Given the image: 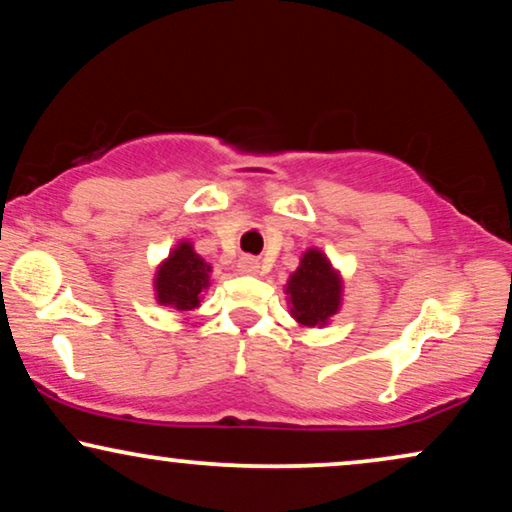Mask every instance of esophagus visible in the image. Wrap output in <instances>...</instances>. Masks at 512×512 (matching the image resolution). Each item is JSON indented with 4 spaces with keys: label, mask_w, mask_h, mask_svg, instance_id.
<instances>
[{
    "label": "esophagus",
    "mask_w": 512,
    "mask_h": 512,
    "mask_svg": "<svg viewBox=\"0 0 512 512\" xmlns=\"http://www.w3.org/2000/svg\"><path fill=\"white\" fill-rule=\"evenodd\" d=\"M238 267H241L245 274H257V271H260V260H255V257H241V260H238Z\"/></svg>",
    "instance_id": "obj_1"
}]
</instances>
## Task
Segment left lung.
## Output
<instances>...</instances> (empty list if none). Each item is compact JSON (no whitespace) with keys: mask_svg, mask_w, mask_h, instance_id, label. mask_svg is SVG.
Returning <instances> with one entry per match:
<instances>
[{"mask_svg":"<svg viewBox=\"0 0 512 512\" xmlns=\"http://www.w3.org/2000/svg\"><path fill=\"white\" fill-rule=\"evenodd\" d=\"M286 293L293 304V316L302 326H326L340 309L342 281L321 250H307L300 267L288 278Z\"/></svg>","mask_w":512,"mask_h":512,"instance_id":"obj_1","label":"left lung"}]
</instances>
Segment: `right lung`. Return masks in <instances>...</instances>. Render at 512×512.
<instances>
[{"label":"right lung","mask_w":512,"mask_h":512,"mask_svg":"<svg viewBox=\"0 0 512 512\" xmlns=\"http://www.w3.org/2000/svg\"><path fill=\"white\" fill-rule=\"evenodd\" d=\"M210 286V264L193 250L189 241L179 243L155 274V297L165 307L191 312Z\"/></svg>","instance_id":"obj_1"}]
</instances>
